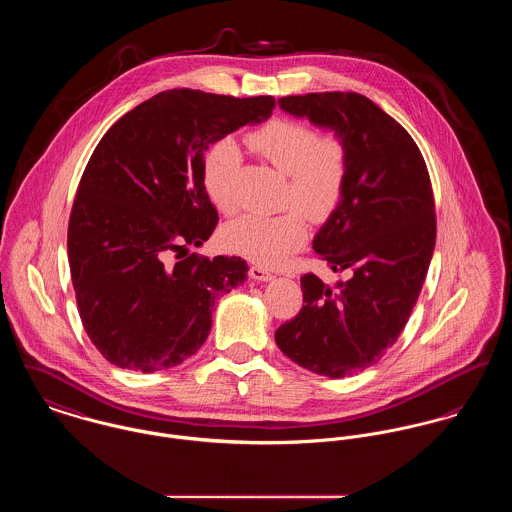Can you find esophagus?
Returning a JSON list of instances; mask_svg holds the SVG:
<instances>
[{
	"label": "esophagus",
	"instance_id": "34e87169",
	"mask_svg": "<svg viewBox=\"0 0 512 512\" xmlns=\"http://www.w3.org/2000/svg\"><path fill=\"white\" fill-rule=\"evenodd\" d=\"M250 278L256 279V281H270L274 279V274L268 272L264 266H250Z\"/></svg>",
	"mask_w": 512,
	"mask_h": 512
}]
</instances>
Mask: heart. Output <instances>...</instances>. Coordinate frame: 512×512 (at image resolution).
Returning <instances> with one entry per match:
<instances>
[{
  "label": "heart",
  "instance_id": "obj_1",
  "mask_svg": "<svg viewBox=\"0 0 512 512\" xmlns=\"http://www.w3.org/2000/svg\"><path fill=\"white\" fill-rule=\"evenodd\" d=\"M246 146L285 174L281 203L321 223L338 207L346 180L350 154L340 137L319 135L303 121L278 117L244 137ZM240 152L233 140H217L203 156V182L209 197L223 213L236 209L234 176ZM223 244L248 260L279 264L307 238V225L298 211L279 215H242L223 229Z\"/></svg>",
  "mask_w": 512,
  "mask_h": 512
}]
</instances>
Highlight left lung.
Masks as SVG:
<instances>
[{
	"label": "left lung",
	"instance_id": "obj_1",
	"mask_svg": "<svg viewBox=\"0 0 512 512\" xmlns=\"http://www.w3.org/2000/svg\"><path fill=\"white\" fill-rule=\"evenodd\" d=\"M278 103L332 129L350 154L344 195L313 240L346 279L328 287L305 274V305L276 330L291 362L338 379L377 364L411 317L436 242L432 184L417 142L366 95L307 93Z\"/></svg>",
	"mask_w": 512,
	"mask_h": 512
}]
</instances>
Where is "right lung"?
<instances>
[{
  "mask_svg": "<svg viewBox=\"0 0 512 512\" xmlns=\"http://www.w3.org/2000/svg\"><path fill=\"white\" fill-rule=\"evenodd\" d=\"M272 95L156 93L125 113L93 150L68 223L78 313L117 368L152 373L193 356L215 301L246 279L240 258L170 254L201 246L219 215L203 182L209 144L272 115ZM180 258V256H176Z\"/></svg>",
  "mask_w": 512,
  "mask_h": 512,
  "instance_id": "add662e5",
  "label": "right lung"
}]
</instances>
